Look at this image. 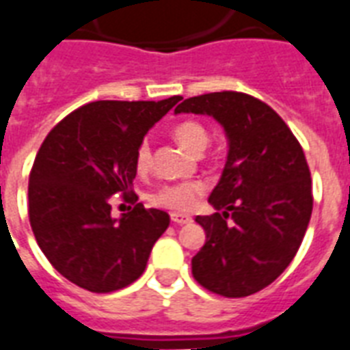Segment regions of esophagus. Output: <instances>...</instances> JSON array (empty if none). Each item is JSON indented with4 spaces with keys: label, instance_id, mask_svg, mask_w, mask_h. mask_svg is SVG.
Wrapping results in <instances>:
<instances>
[{
    "label": "esophagus",
    "instance_id": "34e87169",
    "mask_svg": "<svg viewBox=\"0 0 350 350\" xmlns=\"http://www.w3.org/2000/svg\"><path fill=\"white\" fill-rule=\"evenodd\" d=\"M170 220L178 226H185V224H191L193 222V218L191 217H185V215H178V213H172L170 215Z\"/></svg>",
    "mask_w": 350,
    "mask_h": 350
}]
</instances>
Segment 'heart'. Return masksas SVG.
I'll return each mask as SVG.
<instances>
[{
    "label": "heart",
    "instance_id": "b5f03b06",
    "mask_svg": "<svg viewBox=\"0 0 350 350\" xmlns=\"http://www.w3.org/2000/svg\"><path fill=\"white\" fill-rule=\"evenodd\" d=\"M174 139L180 143L185 150L200 154L209 143V133L205 126L198 121H183L176 124L172 130ZM152 152L148 141H141L135 150V169L137 172H146L150 169ZM205 193V185L202 181H185V183H172L163 185L159 191L150 196V202L157 207L176 211V213H187L198 204L200 196Z\"/></svg>",
    "mask_w": 350,
    "mask_h": 350
}]
</instances>
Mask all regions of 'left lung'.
<instances>
[{
    "label": "left lung",
    "mask_w": 350,
    "mask_h": 350,
    "mask_svg": "<svg viewBox=\"0 0 350 350\" xmlns=\"http://www.w3.org/2000/svg\"><path fill=\"white\" fill-rule=\"evenodd\" d=\"M174 113L209 116L228 137V159L209 204L196 217L205 244L193 275L224 297H246L292 262L312 215V180L299 141L262 100L237 92L185 98Z\"/></svg>",
    "instance_id": "8db88e82"
}]
</instances>
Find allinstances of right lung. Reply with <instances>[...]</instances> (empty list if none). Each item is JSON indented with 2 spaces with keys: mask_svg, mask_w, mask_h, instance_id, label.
Returning a JSON list of instances; mask_svg holds the SVG:
<instances>
[{
  "mask_svg": "<svg viewBox=\"0 0 350 350\" xmlns=\"http://www.w3.org/2000/svg\"><path fill=\"white\" fill-rule=\"evenodd\" d=\"M180 98L90 103L40 146L29 176V220L47 260L77 286L116 292L145 271L170 217L137 204L135 150ZM113 193L134 204L119 219L111 217Z\"/></svg>",
  "mask_w": 350,
  "mask_h": 350,
  "instance_id": "1",
  "label": "right lung"
}]
</instances>
